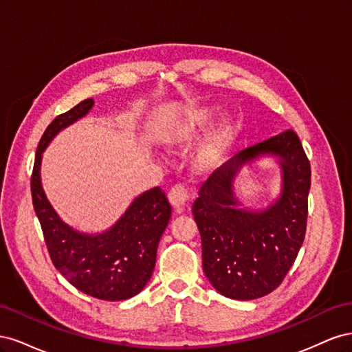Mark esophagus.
Masks as SVG:
<instances>
[{
    "mask_svg": "<svg viewBox=\"0 0 352 352\" xmlns=\"http://www.w3.org/2000/svg\"><path fill=\"white\" fill-rule=\"evenodd\" d=\"M190 198H192V195H190V189L182 184L175 185L168 192L170 202H172V206L177 210L184 208L190 201Z\"/></svg>",
    "mask_w": 352,
    "mask_h": 352,
    "instance_id": "34e87169",
    "label": "esophagus"
}]
</instances>
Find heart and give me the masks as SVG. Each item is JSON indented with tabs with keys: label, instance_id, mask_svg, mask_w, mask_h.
Returning a JSON list of instances; mask_svg holds the SVG:
<instances>
[{
	"label": "heart",
	"instance_id": "1",
	"mask_svg": "<svg viewBox=\"0 0 352 352\" xmlns=\"http://www.w3.org/2000/svg\"><path fill=\"white\" fill-rule=\"evenodd\" d=\"M210 117H211V113L204 109H199L190 113L188 116V119L179 126L177 135L180 140H188V138L195 135L198 129H201L202 126L208 123ZM232 138H233L232 123L230 122L221 123L217 129L208 136L206 145L202 146V150L199 153L201 163L210 164V163L217 162V160L226 153V150L232 142Z\"/></svg>",
	"mask_w": 352,
	"mask_h": 352
}]
</instances>
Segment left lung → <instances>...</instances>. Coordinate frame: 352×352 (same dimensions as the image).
<instances>
[{"label": "left lung", "mask_w": 352, "mask_h": 352, "mask_svg": "<svg viewBox=\"0 0 352 352\" xmlns=\"http://www.w3.org/2000/svg\"><path fill=\"white\" fill-rule=\"evenodd\" d=\"M265 152L283 158V195L264 212L239 210L232 179L245 162ZM310 185V160L292 129L245 148L201 184L192 214L202 269L221 295L248 301L282 283L304 242Z\"/></svg>", "instance_id": "left-lung-1"}]
</instances>
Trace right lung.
Segmentation results:
<instances>
[{
    "instance_id": "1",
    "label": "right lung",
    "mask_w": 352,
    "mask_h": 352,
    "mask_svg": "<svg viewBox=\"0 0 352 352\" xmlns=\"http://www.w3.org/2000/svg\"><path fill=\"white\" fill-rule=\"evenodd\" d=\"M92 105V98L85 100L48 124L30 176L32 202L56 269L83 294L104 301H123L140 294L154 272L158 242L172 216L164 190L158 186L146 190L110 230L89 236L60 220L41 186L42 153L52 138L87 114Z\"/></svg>"
}]
</instances>
